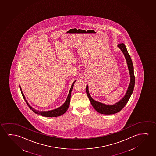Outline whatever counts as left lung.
<instances>
[{"label": "left lung", "instance_id": "8db88e82", "mask_svg": "<svg viewBox=\"0 0 156 156\" xmlns=\"http://www.w3.org/2000/svg\"><path fill=\"white\" fill-rule=\"evenodd\" d=\"M118 47L120 49L122 52L123 53L124 55L126 60L127 62V64L129 72L130 80L129 84L127 90L126 92L125 95L116 103L114 104L113 105H106L94 100L89 94L88 84L87 85V87H86L87 94L88 95V98L89 99L92 106L94 108V110H96L97 112L101 114H113L120 111L121 110L125 107L126 104L127 103L134 90L135 79V76H134V67L132 62V59L128 52L127 50L125 44L123 43L119 44L118 45Z\"/></svg>", "mask_w": 156, "mask_h": 156}]
</instances>
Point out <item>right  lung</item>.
<instances>
[{"instance_id":"add662e5","label":"right lung","mask_w":156,"mask_h":156,"mask_svg":"<svg viewBox=\"0 0 156 156\" xmlns=\"http://www.w3.org/2000/svg\"><path fill=\"white\" fill-rule=\"evenodd\" d=\"M76 80H75V81L73 82L72 85L71 86V88H70V90H69V94H68V96L67 97L66 101H65V103L61 106H60L59 108H55V110H50V111H40L36 110L35 108H32L29 104L28 101H27L26 99L25 96H24V94H23V93L22 92V89L21 88V86H20V90H21V94H22V96L23 97L25 101L26 102L29 108H30L31 110L33 111V112L35 113L36 114H39V115H41L42 116H46V117H57V116H60V115H62V114H64L67 111V110H68L69 106V103H70L71 92L72 91L73 88L74 87V84L75 82H76Z\"/></svg>"}]
</instances>
